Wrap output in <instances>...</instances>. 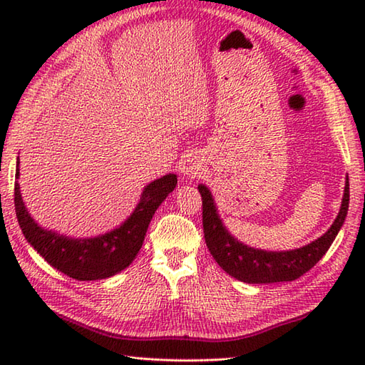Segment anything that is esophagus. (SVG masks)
Returning a JSON list of instances; mask_svg holds the SVG:
<instances>
[{
	"label": "esophagus",
	"mask_w": 365,
	"mask_h": 365,
	"mask_svg": "<svg viewBox=\"0 0 365 365\" xmlns=\"http://www.w3.org/2000/svg\"><path fill=\"white\" fill-rule=\"evenodd\" d=\"M202 161H200L199 157H196V155H187V157H183L182 161H180V173L183 177L187 178H196L199 177L200 174H202Z\"/></svg>",
	"instance_id": "esophagus-1"
}]
</instances>
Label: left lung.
Here are the masks:
<instances>
[{
	"label": "left lung",
	"mask_w": 365,
	"mask_h": 365,
	"mask_svg": "<svg viewBox=\"0 0 365 365\" xmlns=\"http://www.w3.org/2000/svg\"><path fill=\"white\" fill-rule=\"evenodd\" d=\"M197 190L202 196V224L208 251L229 276L246 284L294 281L307 273L327 254L334 242L340 227L344 226L348 213V202H350V183L346 177L337 218L320 238L306 246L297 247V250L263 251L247 246L232 235L220 218L210 190L202 183L199 185Z\"/></svg>",
	"instance_id": "1"
}]
</instances>
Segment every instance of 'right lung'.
I'll use <instances>...</instances> for the list:
<instances>
[{
	"label": "right lung",
	"mask_w": 365,
	"mask_h": 365,
	"mask_svg": "<svg viewBox=\"0 0 365 365\" xmlns=\"http://www.w3.org/2000/svg\"><path fill=\"white\" fill-rule=\"evenodd\" d=\"M19 165L17 158L14 204L23 235L53 268L76 281L106 279L125 269L141 250L152 216L177 185L175 174L157 178L145 185L133 213L119 227L97 237L72 238L41 227L33 220L21 199Z\"/></svg>",
	"instance_id": "right-lung-1"
}]
</instances>
